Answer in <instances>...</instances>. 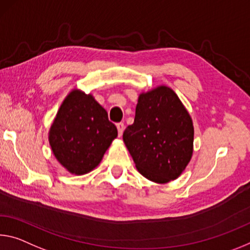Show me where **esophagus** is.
I'll return each mask as SVG.
<instances>
[{
    "label": "esophagus",
    "instance_id": "34e87169",
    "mask_svg": "<svg viewBox=\"0 0 250 250\" xmlns=\"http://www.w3.org/2000/svg\"><path fill=\"white\" fill-rule=\"evenodd\" d=\"M117 129H118L119 136H122V133H124V130H125V125L122 124V122H119V124H117Z\"/></svg>",
    "mask_w": 250,
    "mask_h": 250
}]
</instances>
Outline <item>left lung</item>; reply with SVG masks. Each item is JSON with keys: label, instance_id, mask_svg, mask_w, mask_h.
I'll list each match as a JSON object with an SVG mask.
<instances>
[{"label": "left lung", "instance_id": "1", "mask_svg": "<svg viewBox=\"0 0 250 250\" xmlns=\"http://www.w3.org/2000/svg\"><path fill=\"white\" fill-rule=\"evenodd\" d=\"M124 141L142 176L166 184L181 175L192 156L193 125L180 99L160 85L138 99Z\"/></svg>", "mask_w": 250, "mask_h": 250}]
</instances>
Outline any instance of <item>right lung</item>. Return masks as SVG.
I'll return each mask as SVG.
<instances>
[{"label": "right lung", "instance_id": "obj_1", "mask_svg": "<svg viewBox=\"0 0 250 250\" xmlns=\"http://www.w3.org/2000/svg\"><path fill=\"white\" fill-rule=\"evenodd\" d=\"M118 130L91 94L73 90L63 101L49 132L57 160L73 175H84L100 164Z\"/></svg>", "mask_w": 250, "mask_h": 250}]
</instances>
